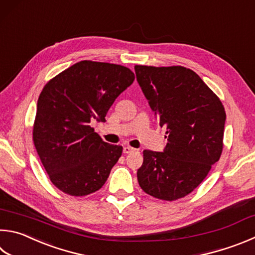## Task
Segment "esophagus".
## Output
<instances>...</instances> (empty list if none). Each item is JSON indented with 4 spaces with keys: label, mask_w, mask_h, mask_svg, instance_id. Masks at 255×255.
<instances>
[{
    "label": "esophagus",
    "mask_w": 255,
    "mask_h": 255,
    "mask_svg": "<svg viewBox=\"0 0 255 255\" xmlns=\"http://www.w3.org/2000/svg\"><path fill=\"white\" fill-rule=\"evenodd\" d=\"M136 149L135 148H131L129 146H125L124 147V154H130V152H133Z\"/></svg>",
    "instance_id": "34e87169"
}]
</instances>
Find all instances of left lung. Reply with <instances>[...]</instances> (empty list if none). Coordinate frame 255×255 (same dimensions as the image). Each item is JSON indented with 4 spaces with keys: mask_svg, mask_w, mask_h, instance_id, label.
Listing matches in <instances>:
<instances>
[{
    "mask_svg": "<svg viewBox=\"0 0 255 255\" xmlns=\"http://www.w3.org/2000/svg\"><path fill=\"white\" fill-rule=\"evenodd\" d=\"M135 72L160 127L167 129L164 151L143 150L138 183L159 200H178L192 193L220 159L224 107L191 69L135 66Z\"/></svg>",
    "mask_w": 255,
    "mask_h": 255,
    "instance_id": "1",
    "label": "left lung"
}]
</instances>
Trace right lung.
<instances>
[{"label": "right lung", "mask_w": 255, "mask_h": 255, "mask_svg": "<svg viewBox=\"0 0 255 255\" xmlns=\"http://www.w3.org/2000/svg\"><path fill=\"white\" fill-rule=\"evenodd\" d=\"M133 80L126 67L85 60L44 86L36 105L33 141L60 191L85 196L104 186L123 147L105 142L89 124L105 122L116 98Z\"/></svg>", "instance_id": "add662e5"}]
</instances>
